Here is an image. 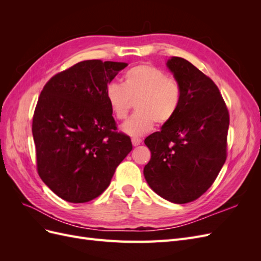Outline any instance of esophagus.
<instances>
[{"label":"esophagus","instance_id":"34e87169","mask_svg":"<svg viewBox=\"0 0 261 261\" xmlns=\"http://www.w3.org/2000/svg\"><path fill=\"white\" fill-rule=\"evenodd\" d=\"M132 144H133V146H138V145H140L141 144V138H139V137H133L132 138Z\"/></svg>","mask_w":261,"mask_h":261}]
</instances>
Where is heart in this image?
<instances>
[{
  "mask_svg": "<svg viewBox=\"0 0 261 261\" xmlns=\"http://www.w3.org/2000/svg\"><path fill=\"white\" fill-rule=\"evenodd\" d=\"M110 109L120 121L127 117L133 102L136 112L123 125L129 135H144L158 125L170 123L178 112L183 91L179 82L151 64H139L126 70L123 84L111 83L106 89Z\"/></svg>",
  "mask_w": 261,
  "mask_h": 261,
  "instance_id": "heart-1",
  "label": "heart"
}]
</instances>
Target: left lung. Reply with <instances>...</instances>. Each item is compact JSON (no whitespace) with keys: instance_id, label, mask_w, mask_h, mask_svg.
I'll return each instance as SVG.
<instances>
[{"instance_id":"left-lung-1","label":"left lung","mask_w":261,"mask_h":261,"mask_svg":"<svg viewBox=\"0 0 261 261\" xmlns=\"http://www.w3.org/2000/svg\"><path fill=\"white\" fill-rule=\"evenodd\" d=\"M167 65L183 98L175 117L145 139L151 159L144 175L162 198L186 203L206 193L223 167L230 115L210 77L181 58L173 57Z\"/></svg>"}]
</instances>
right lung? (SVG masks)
Listing matches in <instances>:
<instances>
[{
  "label": "right lung",
  "instance_id": "right-lung-1",
  "mask_svg": "<svg viewBox=\"0 0 261 261\" xmlns=\"http://www.w3.org/2000/svg\"><path fill=\"white\" fill-rule=\"evenodd\" d=\"M126 63L87 60L54 75L38 99L33 117L37 171L62 199L97 198L133 149L118 133L106 89Z\"/></svg>",
  "mask_w": 261,
  "mask_h": 261
}]
</instances>
